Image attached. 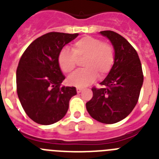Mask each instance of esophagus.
<instances>
[{
  "instance_id": "34e87169",
  "label": "esophagus",
  "mask_w": 159,
  "mask_h": 159,
  "mask_svg": "<svg viewBox=\"0 0 159 159\" xmlns=\"http://www.w3.org/2000/svg\"><path fill=\"white\" fill-rule=\"evenodd\" d=\"M76 90H77V93H81V91H82V89H81V88L78 87V88H77V89H76Z\"/></svg>"
}]
</instances>
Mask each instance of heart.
Masks as SVG:
<instances>
[{
  "instance_id": "heart-1",
  "label": "heart",
  "mask_w": 159,
  "mask_h": 159,
  "mask_svg": "<svg viewBox=\"0 0 159 159\" xmlns=\"http://www.w3.org/2000/svg\"><path fill=\"white\" fill-rule=\"evenodd\" d=\"M84 70L68 78V83L77 87H85L98 77L104 79L110 74L115 62V50L112 45L102 40L85 36L72 45V51L64 48L59 52L57 61L61 71L71 74L82 61Z\"/></svg>"
}]
</instances>
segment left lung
Returning a JSON list of instances; mask_svg holds the SVG:
<instances>
[{
    "label": "left lung",
    "mask_w": 159,
    "mask_h": 159,
    "mask_svg": "<svg viewBox=\"0 0 159 159\" xmlns=\"http://www.w3.org/2000/svg\"><path fill=\"white\" fill-rule=\"evenodd\" d=\"M111 41L115 50V62L101 85L92 88L93 98L86 102L89 115L106 124L116 123L134 110L143 83V73L137 51L127 40L114 31H101Z\"/></svg>",
    "instance_id": "8db88e82"
}]
</instances>
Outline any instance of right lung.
<instances>
[{"label":"right lung","mask_w":159,"mask_h":159,"mask_svg":"<svg viewBox=\"0 0 159 159\" xmlns=\"http://www.w3.org/2000/svg\"><path fill=\"white\" fill-rule=\"evenodd\" d=\"M78 34L50 32L34 40L16 69V92L26 114L41 125H50L66 115L76 88L61 86L65 79L57 61L63 47Z\"/></svg>","instance_id":"obj_1"}]
</instances>
